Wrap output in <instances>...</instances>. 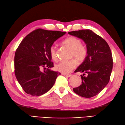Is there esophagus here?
Wrapping results in <instances>:
<instances>
[{"instance_id":"esophagus-1","label":"esophagus","mask_w":125,"mask_h":125,"mask_svg":"<svg viewBox=\"0 0 125 125\" xmlns=\"http://www.w3.org/2000/svg\"><path fill=\"white\" fill-rule=\"evenodd\" d=\"M63 75L65 76L66 77H70L72 76V75L71 74H62Z\"/></svg>"}]
</instances>
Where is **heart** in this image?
<instances>
[{"instance_id":"obj_1","label":"heart","mask_w":125,"mask_h":125,"mask_svg":"<svg viewBox=\"0 0 125 125\" xmlns=\"http://www.w3.org/2000/svg\"><path fill=\"white\" fill-rule=\"evenodd\" d=\"M62 43L72 50V57L78 62H83L86 59L87 55V49L86 46L82 44V41L80 39L74 36H70L65 39ZM50 55L52 59L54 61L57 60L58 56L56 48L52 45L49 48ZM76 61L73 59L69 60L62 61L56 65L55 68L58 71L63 74H68L71 72L76 67Z\"/></svg>"}]
</instances>
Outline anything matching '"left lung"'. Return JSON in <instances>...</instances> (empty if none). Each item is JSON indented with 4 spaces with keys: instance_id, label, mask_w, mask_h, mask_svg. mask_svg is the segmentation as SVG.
<instances>
[{
    "instance_id": "1",
    "label": "left lung",
    "mask_w": 125,
    "mask_h": 125,
    "mask_svg": "<svg viewBox=\"0 0 125 125\" xmlns=\"http://www.w3.org/2000/svg\"><path fill=\"white\" fill-rule=\"evenodd\" d=\"M68 34L83 40L87 49L86 59L75 71L84 73L81 75L82 85L73 91L84 98H92L101 92L110 80L113 67L110 48L105 40L90 30L72 31Z\"/></svg>"
}]
</instances>
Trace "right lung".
<instances>
[{"instance_id": "obj_1", "label": "right lung", "mask_w": 125, "mask_h": 125, "mask_svg": "<svg viewBox=\"0 0 125 125\" xmlns=\"http://www.w3.org/2000/svg\"><path fill=\"white\" fill-rule=\"evenodd\" d=\"M66 32L36 29L27 35L15 54V74L22 89L28 94L40 96L52 87L60 73L51 71L49 48ZM47 69L42 72V68Z\"/></svg>"}]
</instances>
